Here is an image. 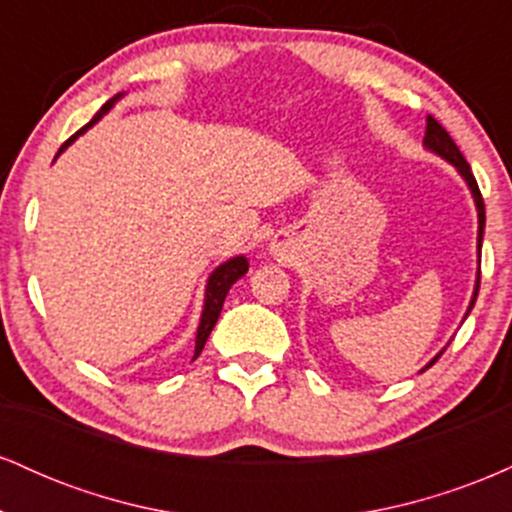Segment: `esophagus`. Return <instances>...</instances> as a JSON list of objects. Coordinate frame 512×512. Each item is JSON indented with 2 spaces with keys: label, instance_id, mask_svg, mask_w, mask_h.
<instances>
[{
  "label": "esophagus",
  "instance_id": "obj_1",
  "mask_svg": "<svg viewBox=\"0 0 512 512\" xmlns=\"http://www.w3.org/2000/svg\"><path fill=\"white\" fill-rule=\"evenodd\" d=\"M269 255L281 257V260H284V257L289 255V245H286V240L284 238H274L272 243H269Z\"/></svg>",
  "mask_w": 512,
  "mask_h": 512
}]
</instances>
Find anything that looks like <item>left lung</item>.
<instances>
[{"label":"left lung","instance_id":"8db88e82","mask_svg":"<svg viewBox=\"0 0 512 512\" xmlns=\"http://www.w3.org/2000/svg\"><path fill=\"white\" fill-rule=\"evenodd\" d=\"M424 149H426V151H431V154L440 156V158H443V161H448L450 166L455 168L457 173H460V178L464 180V185L469 187V195H472V199H474V207H477V223H479V228H477V257H479V264H481V238H484L486 211H484V199H481L479 185H477V180H474V175H472V168H469V163L464 161V156L460 154V149H457V144L452 142V139H450V134L445 132L443 125H440V122L433 120V117H428V120H426ZM477 293H479V269H477V281H474L472 301H469V305H467V313H464L462 320H467V315L472 313L474 303H477ZM445 346H448V344H445ZM443 351H445V349H440L438 354L433 356L431 361H428L424 368H421V373H424L426 368H431L433 363H436L438 358H440V354H443Z\"/></svg>","mask_w":512,"mask_h":512}]
</instances>
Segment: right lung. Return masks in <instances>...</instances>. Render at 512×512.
<instances>
[{
    "mask_svg": "<svg viewBox=\"0 0 512 512\" xmlns=\"http://www.w3.org/2000/svg\"><path fill=\"white\" fill-rule=\"evenodd\" d=\"M120 98H125V93H117V96L110 98V101L105 103L103 108L98 110L96 115H93V120L88 122V125L81 127L79 132L74 134V137H69L67 142L62 144V149L57 151L55 161H57V158H60V154H64V151H67L69 146H72V144L76 142V139L81 137V134L88 132V129H91L93 125H96L98 120H103V115H108L110 110L115 108V103L120 101ZM248 267H250L248 257H245V255H236V257H231V260L221 262L219 267H216L214 272L209 274V279H207V286H204V303H202V315H199L197 337H195V356H192V361H195V358H197L199 354H202L204 344H207L209 334H211V330H214L216 320H219V315H221V308H223V301H226L228 291H231V286L236 284V281L240 279V276H245V274H248Z\"/></svg>",
    "mask_w": 512,
    "mask_h": 512,
    "instance_id": "add662e5",
    "label": "right lung"
}]
</instances>
